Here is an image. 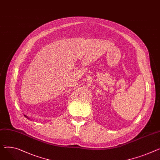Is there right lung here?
<instances>
[{"label":"right lung","instance_id":"1","mask_svg":"<svg viewBox=\"0 0 160 160\" xmlns=\"http://www.w3.org/2000/svg\"><path fill=\"white\" fill-rule=\"evenodd\" d=\"M24 116H26V118H28V116H26V115H24ZM28 119H29V118H28Z\"/></svg>","mask_w":160,"mask_h":160}]
</instances>
